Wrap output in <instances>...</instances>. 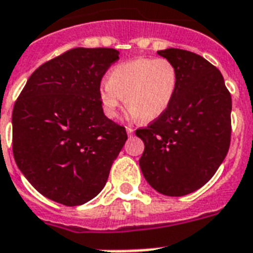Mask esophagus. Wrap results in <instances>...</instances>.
Listing matches in <instances>:
<instances>
[{
    "instance_id": "obj_1",
    "label": "esophagus",
    "mask_w": 253,
    "mask_h": 253,
    "mask_svg": "<svg viewBox=\"0 0 253 253\" xmlns=\"http://www.w3.org/2000/svg\"><path fill=\"white\" fill-rule=\"evenodd\" d=\"M133 132H134V129L130 128V126H126V133H128L129 136H132Z\"/></svg>"
}]
</instances>
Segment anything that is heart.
Returning <instances> with one entry per match:
<instances>
[{
    "mask_svg": "<svg viewBox=\"0 0 253 253\" xmlns=\"http://www.w3.org/2000/svg\"><path fill=\"white\" fill-rule=\"evenodd\" d=\"M177 70L167 58H136L119 64L99 90L103 112L116 119L124 102L133 117L153 121L165 114L177 88Z\"/></svg>",
    "mask_w": 253,
    "mask_h": 253,
    "instance_id": "b5f03b06",
    "label": "heart"
}]
</instances>
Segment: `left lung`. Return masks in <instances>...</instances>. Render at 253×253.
Returning a JSON list of instances; mask_svg holds the SVG:
<instances>
[{
	"label": "left lung",
	"instance_id": "1",
	"mask_svg": "<svg viewBox=\"0 0 253 253\" xmlns=\"http://www.w3.org/2000/svg\"><path fill=\"white\" fill-rule=\"evenodd\" d=\"M177 70V88L165 114L137 129L145 143L143 176L155 191L180 197L213 177L229 151L231 95L221 72L189 50H158Z\"/></svg>",
	"mask_w": 253,
	"mask_h": 253
}]
</instances>
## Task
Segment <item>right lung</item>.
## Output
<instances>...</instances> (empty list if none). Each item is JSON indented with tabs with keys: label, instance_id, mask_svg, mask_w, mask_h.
Segmentation results:
<instances>
[{
	"label": "right lung",
	"instance_id": "add662e5",
	"mask_svg": "<svg viewBox=\"0 0 253 253\" xmlns=\"http://www.w3.org/2000/svg\"><path fill=\"white\" fill-rule=\"evenodd\" d=\"M119 50L73 48L39 66L13 110V154L32 187L66 207L102 191L128 138L104 115L100 82Z\"/></svg>",
	"mask_w": 253,
	"mask_h": 253
}]
</instances>
